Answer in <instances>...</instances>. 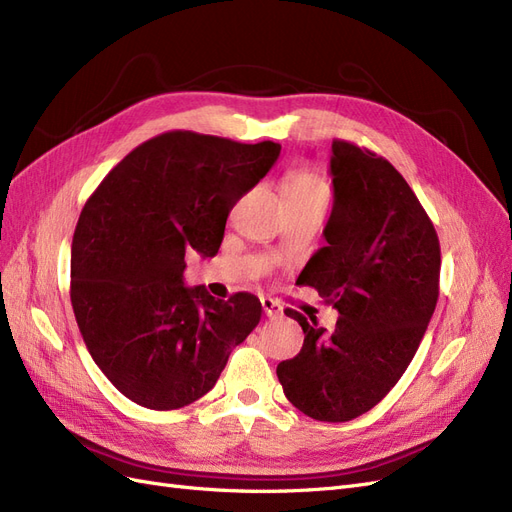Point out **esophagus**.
<instances>
[{"label":"esophagus","instance_id":"esophagus-1","mask_svg":"<svg viewBox=\"0 0 512 512\" xmlns=\"http://www.w3.org/2000/svg\"><path fill=\"white\" fill-rule=\"evenodd\" d=\"M260 303H262V309H265L267 318H277V316H282V305L277 303V301H273L271 297H262V299H260Z\"/></svg>","mask_w":512,"mask_h":512}]
</instances>
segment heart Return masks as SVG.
I'll list each match as a JSON object with an SVG mask.
<instances>
[{
  "instance_id": "b5f03b06",
  "label": "heart",
  "mask_w": 512,
  "mask_h": 512,
  "mask_svg": "<svg viewBox=\"0 0 512 512\" xmlns=\"http://www.w3.org/2000/svg\"><path fill=\"white\" fill-rule=\"evenodd\" d=\"M286 200H318L329 203V183L314 170H294L284 181Z\"/></svg>"
}]
</instances>
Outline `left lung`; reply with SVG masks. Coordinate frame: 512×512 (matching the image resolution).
<instances>
[{
  "mask_svg": "<svg viewBox=\"0 0 512 512\" xmlns=\"http://www.w3.org/2000/svg\"><path fill=\"white\" fill-rule=\"evenodd\" d=\"M331 151L327 245L299 282L339 318L329 333L288 309L305 339L294 359L277 365V378L294 408L344 423L374 408L414 359L438 303L440 241L389 160L346 141H333Z\"/></svg>",
  "mask_w": 512,
  "mask_h": 512,
  "instance_id": "obj_1",
  "label": "left lung"
}]
</instances>
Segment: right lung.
<instances>
[{"mask_svg": "<svg viewBox=\"0 0 512 512\" xmlns=\"http://www.w3.org/2000/svg\"><path fill=\"white\" fill-rule=\"evenodd\" d=\"M280 151L271 141L164 132L130 151L89 196L72 239V309L91 359L134 404H192L256 329L254 294L222 301L183 284L185 252L218 254L230 209Z\"/></svg>", "mask_w": 512, "mask_h": 512, "instance_id": "add662e5", "label": "right lung"}]
</instances>
